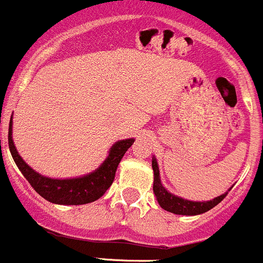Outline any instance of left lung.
<instances>
[{"label": "left lung", "instance_id": "left-lung-1", "mask_svg": "<svg viewBox=\"0 0 263 263\" xmlns=\"http://www.w3.org/2000/svg\"><path fill=\"white\" fill-rule=\"evenodd\" d=\"M153 170H154V194L156 196L159 204L161 209L170 211L172 214H177V215H198V214H203L206 211L211 210L213 207L220 203L223 198L228 194L226 192L224 194L216 197L213 201H204V202H197V201H189V199H184L181 197H177L172 193L168 192L160 181V175H159V167L158 161H156L155 156L153 158Z\"/></svg>", "mask_w": 263, "mask_h": 263}]
</instances>
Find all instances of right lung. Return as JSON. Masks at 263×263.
<instances>
[{
  "mask_svg": "<svg viewBox=\"0 0 263 263\" xmlns=\"http://www.w3.org/2000/svg\"><path fill=\"white\" fill-rule=\"evenodd\" d=\"M13 117L9 125V148L16 167L31 186L44 199L57 204H84L96 201L104 194L115 180L116 170L122 156L133 144L134 139L116 142L110 147L107 159L93 172L74 179H50L35 172L16 151L13 142Z\"/></svg>",
  "mask_w": 263,
  "mask_h": 263,
  "instance_id": "right-lung-1",
  "label": "right lung"
}]
</instances>
